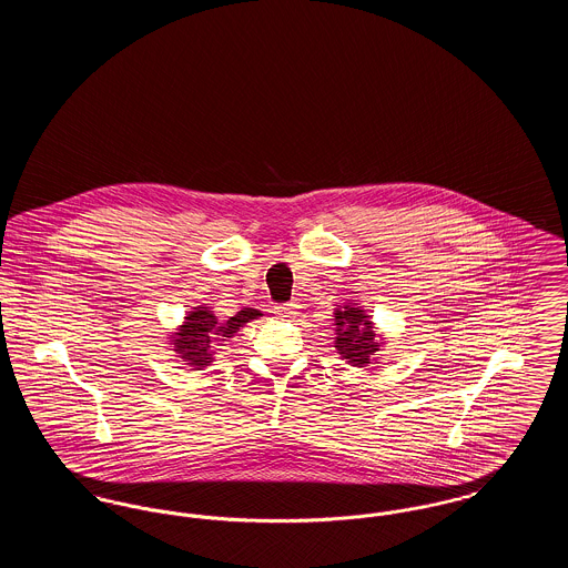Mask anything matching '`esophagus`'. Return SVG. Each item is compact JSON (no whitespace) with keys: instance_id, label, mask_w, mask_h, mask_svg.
I'll return each instance as SVG.
<instances>
[{"instance_id":"esophagus-1","label":"esophagus","mask_w":568,"mask_h":568,"mask_svg":"<svg viewBox=\"0 0 568 568\" xmlns=\"http://www.w3.org/2000/svg\"><path fill=\"white\" fill-rule=\"evenodd\" d=\"M297 308H300V304L296 302H290V304H283V306H276V317H292V315H296Z\"/></svg>"}]
</instances>
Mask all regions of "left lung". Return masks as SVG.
<instances>
[{
	"label": "left lung",
	"instance_id": "8db88e82",
	"mask_svg": "<svg viewBox=\"0 0 568 568\" xmlns=\"http://www.w3.org/2000/svg\"><path fill=\"white\" fill-rule=\"evenodd\" d=\"M334 347L338 355L355 368H366L378 364V352L385 345L383 334H377L373 317L357 304H336L334 308Z\"/></svg>",
	"mask_w": 568,
	"mask_h": 568
}]
</instances>
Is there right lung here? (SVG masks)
Masks as SVG:
<instances>
[{"instance_id": "add662e5", "label": "right lung", "mask_w": 568, "mask_h": 568, "mask_svg": "<svg viewBox=\"0 0 568 568\" xmlns=\"http://www.w3.org/2000/svg\"><path fill=\"white\" fill-rule=\"evenodd\" d=\"M260 317L262 313L257 308H243L227 322H219L206 304H200L191 308L187 317H183V324L170 332V345L174 347V353H179L176 357L191 366V371H204L215 362L216 343L236 336L244 324Z\"/></svg>"}]
</instances>
